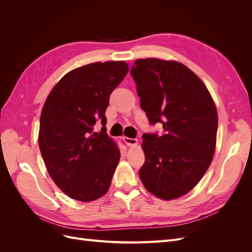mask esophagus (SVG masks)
Instances as JSON below:
<instances>
[{
	"label": "esophagus",
	"mask_w": 252,
	"mask_h": 252,
	"mask_svg": "<svg viewBox=\"0 0 252 252\" xmlns=\"http://www.w3.org/2000/svg\"><path fill=\"white\" fill-rule=\"evenodd\" d=\"M124 142L126 143L127 146H135L136 144H138V140L136 139H131V138H126V136H124L123 138Z\"/></svg>",
	"instance_id": "esophagus-1"
}]
</instances>
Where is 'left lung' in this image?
<instances>
[{
	"label": "left lung",
	"instance_id": "8db88e82",
	"mask_svg": "<svg viewBox=\"0 0 252 252\" xmlns=\"http://www.w3.org/2000/svg\"><path fill=\"white\" fill-rule=\"evenodd\" d=\"M130 74L149 123H161L164 129L162 135L142 136L145 163L140 179L159 199H177L200 182L212 161L216 105L200 78L179 62L140 59Z\"/></svg>",
	"mask_w": 252,
	"mask_h": 252
}]
</instances>
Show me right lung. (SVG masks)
<instances>
[{"label": "right lung", "instance_id": "right-lung-1", "mask_svg": "<svg viewBox=\"0 0 252 252\" xmlns=\"http://www.w3.org/2000/svg\"><path fill=\"white\" fill-rule=\"evenodd\" d=\"M128 72L124 61L93 63L66 73L41 114L39 146L45 166L62 191L81 202L108 191L120 150L106 133L105 111ZM101 123L100 133L94 125Z\"/></svg>", "mask_w": 252, "mask_h": 252}]
</instances>
